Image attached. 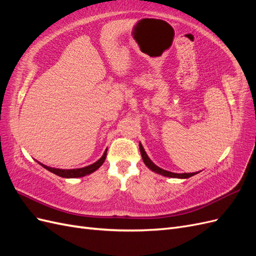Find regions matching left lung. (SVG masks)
<instances>
[{
    "label": "left lung",
    "instance_id": "8db88e82",
    "mask_svg": "<svg viewBox=\"0 0 256 256\" xmlns=\"http://www.w3.org/2000/svg\"><path fill=\"white\" fill-rule=\"evenodd\" d=\"M140 152H141V154H142V159L144 161V164H146V166H148L152 171L156 172L158 174H161L164 176H166V177H174V178H189L193 175L198 174V172H196V173H184V174H177V173H172V172H168V171H166V170H162L160 168L159 166H157L156 164H154V162L148 158V156H147L142 144L140 143Z\"/></svg>",
    "mask_w": 256,
    "mask_h": 256
}]
</instances>
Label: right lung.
I'll return each mask as SVG.
<instances>
[{"label":"right lung","instance_id":"right-lung-1","mask_svg":"<svg viewBox=\"0 0 256 256\" xmlns=\"http://www.w3.org/2000/svg\"><path fill=\"white\" fill-rule=\"evenodd\" d=\"M106 150L104 152V154H102V157L100 158L98 161H96L95 164H92L90 166H88L85 168H74V170H62V168H49L47 166H44L42 164L44 168H47L48 171H50L51 173L56 174L58 176L60 177H65V178H76V177H82L85 175H88L92 172H95L96 170L100 166H102V164L106 160Z\"/></svg>","mask_w":256,"mask_h":256}]
</instances>
